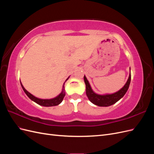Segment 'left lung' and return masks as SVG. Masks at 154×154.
Listing matches in <instances>:
<instances>
[{
  "label": "left lung",
  "mask_w": 154,
  "mask_h": 154,
  "mask_svg": "<svg viewBox=\"0 0 154 154\" xmlns=\"http://www.w3.org/2000/svg\"><path fill=\"white\" fill-rule=\"evenodd\" d=\"M83 78H84V82L86 85V94L88 97V100H89L93 104L99 106H109L116 103V102L119 101L126 94V92H127L129 87L130 80H131V74L130 73L127 83H126V84L124 85V87L122 88H121L119 91L114 93V94L105 95H100L96 94V93L92 90L91 87L85 76H84Z\"/></svg>",
  "instance_id": "1"
}]
</instances>
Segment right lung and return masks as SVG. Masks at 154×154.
<instances>
[{
    "mask_svg": "<svg viewBox=\"0 0 154 154\" xmlns=\"http://www.w3.org/2000/svg\"><path fill=\"white\" fill-rule=\"evenodd\" d=\"M68 78L66 80V82L68 80ZM20 84H21V86H22V87L23 88V90H24V92L26 94V95L28 96L32 101H35V103H36L37 104H38V105H40L41 106H57V105H59L63 101V97H64L65 95H66V92H65V87H64L65 82H64L63 85V88H62V92L60 93V94L58 96L54 97V98L50 99V100H43V99L38 98V97H36L34 96L33 95H32L31 93H29L28 91H27L25 89V88L24 87V86L22 85L21 82H20Z\"/></svg>",
    "mask_w": 154,
    "mask_h": 154,
    "instance_id": "add662e5",
    "label": "right lung"
}]
</instances>
